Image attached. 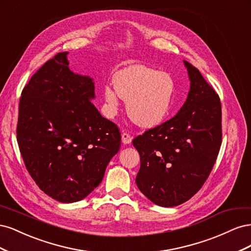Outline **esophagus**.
<instances>
[{"label":"esophagus","mask_w":251,"mask_h":251,"mask_svg":"<svg viewBox=\"0 0 251 251\" xmlns=\"http://www.w3.org/2000/svg\"><path fill=\"white\" fill-rule=\"evenodd\" d=\"M121 142H123L124 144L131 143L132 142V137L127 133L124 132L123 134H121Z\"/></svg>","instance_id":"obj_1"}]
</instances>
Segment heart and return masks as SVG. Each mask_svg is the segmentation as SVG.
I'll return each instance as SVG.
<instances>
[{
	"instance_id": "b5f03b06",
	"label": "heart",
	"mask_w": 251,
	"mask_h": 251,
	"mask_svg": "<svg viewBox=\"0 0 251 251\" xmlns=\"http://www.w3.org/2000/svg\"><path fill=\"white\" fill-rule=\"evenodd\" d=\"M175 83L172 75L147 66L134 65L118 71L114 85L103 87L109 112H114L119 98L126 102V112L136 125L153 127L169 116L174 105Z\"/></svg>"
}]
</instances>
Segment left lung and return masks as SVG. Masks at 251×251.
Returning a JSON list of instances; mask_svg holds the SVG:
<instances>
[{
  "instance_id": "1",
  "label": "left lung",
  "mask_w": 251,
  "mask_h": 251,
  "mask_svg": "<svg viewBox=\"0 0 251 251\" xmlns=\"http://www.w3.org/2000/svg\"><path fill=\"white\" fill-rule=\"evenodd\" d=\"M191 88L179 112L133 140L140 155L136 184L156 205L177 206L199 191L222 142L221 101L200 71L183 60Z\"/></svg>"
}]
</instances>
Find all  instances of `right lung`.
I'll use <instances>...</instances> for the list:
<instances>
[{
  "mask_svg": "<svg viewBox=\"0 0 251 251\" xmlns=\"http://www.w3.org/2000/svg\"><path fill=\"white\" fill-rule=\"evenodd\" d=\"M68 52L42 66L23 89L17 138L28 173L63 203L94 191L120 148V133L91 100L93 78L70 70Z\"/></svg>",
  "mask_w": 251,
  "mask_h": 251,
  "instance_id": "right-lung-1",
  "label": "right lung"
}]
</instances>
